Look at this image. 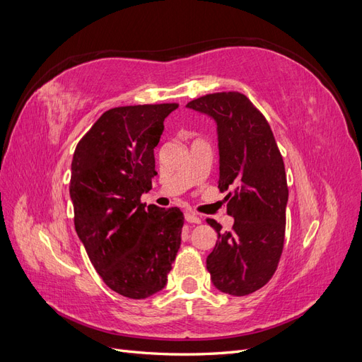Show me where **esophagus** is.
<instances>
[{
  "label": "esophagus",
  "mask_w": 362,
  "mask_h": 362,
  "mask_svg": "<svg viewBox=\"0 0 362 362\" xmlns=\"http://www.w3.org/2000/svg\"><path fill=\"white\" fill-rule=\"evenodd\" d=\"M184 216H185V221H187L189 223H201V218L192 211H185Z\"/></svg>",
  "instance_id": "esophagus-1"
}]
</instances>
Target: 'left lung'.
Returning <instances> with one entry per match:
<instances>
[{"instance_id": "left-lung-1", "label": "left lung", "mask_w": 362, "mask_h": 362, "mask_svg": "<svg viewBox=\"0 0 362 362\" xmlns=\"http://www.w3.org/2000/svg\"><path fill=\"white\" fill-rule=\"evenodd\" d=\"M187 107L216 120L218 189L231 190L225 198L231 231L206 218L217 233L206 269L217 290L246 296L272 279L282 254L288 201L284 160L266 117L246 95L208 93Z\"/></svg>"}]
</instances>
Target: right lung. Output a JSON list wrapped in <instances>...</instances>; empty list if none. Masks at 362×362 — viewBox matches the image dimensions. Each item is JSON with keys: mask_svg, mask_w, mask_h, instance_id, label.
I'll return each instance as SVG.
<instances>
[{"mask_svg": "<svg viewBox=\"0 0 362 362\" xmlns=\"http://www.w3.org/2000/svg\"><path fill=\"white\" fill-rule=\"evenodd\" d=\"M177 103L116 107L75 148L69 193L75 231L113 291L146 299L168 282L181 245L177 206L141 204L156 177L154 148Z\"/></svg>", "mask_w": 362, "mask_h": 362, "instance_id": "obj_1", "label": "right lung"}]
</instances>
